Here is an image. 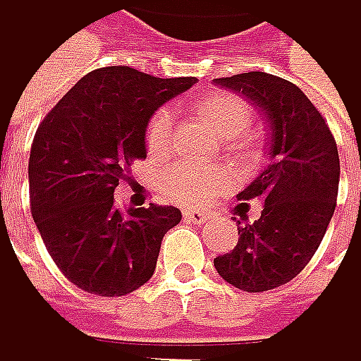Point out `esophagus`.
I'll return each mask as SVG.
<instances>
[{"mask_svg":"<svg viewBox=\"0 0 361 361\" xmlns=\"http://www.w3.org/2000/svg\"><path fill=\"white\" fill-rule=\"evenodd\" d=\"M207 218H209V216H207V214H203V212H195V209H186V212H184V220H186V222L203 224Z\"/></svg>","mask_w":361,"mask_h":361,"instance_id":"34e87169","label":"esophagus"}]
</instances>
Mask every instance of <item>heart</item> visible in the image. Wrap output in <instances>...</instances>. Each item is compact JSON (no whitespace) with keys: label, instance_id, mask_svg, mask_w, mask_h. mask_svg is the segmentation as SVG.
<instances>
[{"label":"heart","instance_id":"1","mask_svg":"<svg viewBox=\"0 0 361 361\" xmlns=\"http://www.w3.org/2000/svg\"><path fill=\"white\" fill-rule=\"evenodd\" d=\"M199 117L212 128V130L224 139V145L238 154H252V139L246 135V128L252 121L250 104L224 90H212L195 104ZM173 137V117L169 109H158L147 126H145V149L149 156H164L171 147ZM228 188V175L214 164H195V162H175L166 166L160 175V190L162 195L179 205H203L212 201L216 195Z\"/></svg>","mask_w":361,"mask_h":361}]
</instances>
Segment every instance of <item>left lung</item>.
<instances>
[{
    "label": "left lung",
    "mask_w": 361,
    "mask_h": 361,
    "mask_svg": "<svg viewBox=\"0 0 361 361\" xmlns=\"http://www.w3.org/2000/svg\"><path fill=\"white\" fill-rule=\"evenodd\" d=\"M216 83L244 94L271 123V162L238 195L263 201L261 218L248 222L240 212L238 246L214 259L228 285L261 293L287 285L317 252L336 209L338 147L323 115L291 81L244 72Z\"/></svg>",
    "instance_id": "obj_1"
}]
</instances>
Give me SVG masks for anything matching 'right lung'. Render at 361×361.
Listing matches in <instances>:
<instances>
[{"label":"right lung","instance_id":"1","mask_svg":"<svg viewBox=\"0 0 361 361\" xmlns=\"http://www.w3.org/2000/svg\"><path fill=\"white\" fill-rule=\"evenodd\" d=\"M195 76L158 79L130 66L85 74L40 121L30 154L32 216L61 274L87 293L119 298L154 276L173 205L119 212L115 188L145 158V126Z\"/></svg>","mask_w":361,"mask_h":361}]
</instances>
